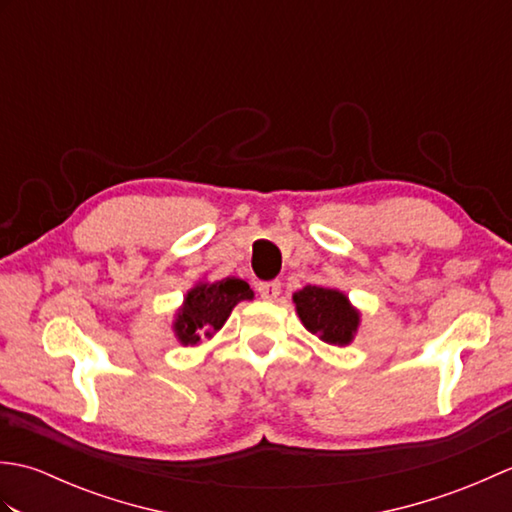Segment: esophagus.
Wrapping results in <instances>:
<instances>
[{
	"instance_id": "34e87169",
	"label": "esophagus",
	"mask_w": 512,
	"mask_h": 512,
	"mask_svg": "<svg viewBox=\"0 0 512 512\" xmlns=\"http://www.w3.org/2000/svg\"><path fill=\"white\" fill-rule=\"evenodd\" d=\"M257 292H259V297H262V299L273 301V299L279 297L281 284H279V281H259V284H257Z\"/></svg>"
}]
</instances>
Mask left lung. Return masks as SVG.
<instances>
[{
	"instance_id": "1",
	"label": "left lung",
	"mask_w": 512,
	"mask_h": 512,
	"mask_svg": "<svg viewBox=\"0 0 512 512\" xmlns=\"http://www.w3.org/2000/svg\"><path fill=\"white\" fill-rule=\"evenodd\" d=\"M297 312L303 325L321 341L347 345L358 325V312L341 292L319 286H306L295 295Z\"/></svg>"
}]
</instances>
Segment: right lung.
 Here are the masks:
<instances>
[{
  "label": "right lung",
  "mask_w": 512,
  "mask_h": 512,
  "mask_svg": "<svg viewBox=\"0 0 512 512\" xmlns=\"http://www.w3.org/2000/svg\"><path fill=\"white\" fill-rule=\"evenodd\" d=\"M253 299V290L242 279L228 277L215 284L195 286L178 312L176 334L180 343L195 345L200 336L220 330L239 301Z\"/></svg>",
  "instance_id": "right-lung-1"
}]
</instances>
